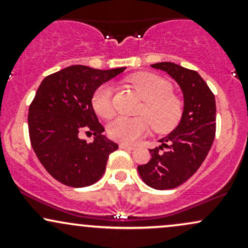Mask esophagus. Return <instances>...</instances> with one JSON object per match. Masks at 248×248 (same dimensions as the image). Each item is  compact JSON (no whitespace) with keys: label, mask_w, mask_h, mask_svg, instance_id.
I'll use <instances>...</instances> for the list:
<instances>
[{"label":"esophagus","mask_w":248,"mask_h":248,"mask_svg":"<svg viewBox=\"0 0 248 248\" xmlns=\"http://www.w3.org/2000/svg\"><path fill=\"white\" fill-rule=\"evenodd\" d=\"M120 148H121V149L133 150L134 149V146H132V144H128V143H120Z\"/></svg>","instance_id":"34e87169"}]
</instances>
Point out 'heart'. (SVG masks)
<instances>
[{
  "label": "heart",
  "mask_w": 248,
  "mask_h": 248,
  "mask_svg": "<svg viewBox=\"0 0 248 248\" xmlns=\"http://www.w3.org/2000/svg\"><path fill=\"white\" fill-rule=\"evenodd\" d=\"M127 81L143 99L140 118H116L108 124L110 139L124 143H133L154 128L156 133H169L178 126L184 114V101L172 93V85L162 77L150 72H139L130 76ZM92 107L102 119L114 115L113 87L102 84L92 95ZM146 118H144V116Z\"/></svg>",
  "instance_id": "b5f03b06"
}]
</instances>
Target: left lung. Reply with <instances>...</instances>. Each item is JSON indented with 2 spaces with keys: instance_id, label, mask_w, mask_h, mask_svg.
<instances>
[{
  "instance_id": "8db88e82",
  "label": "left lung",
  "mask_w": 248,
  "mask_h": 248,
  "mask_svg": "<svg viewBox=\"0 0 248 248\" xmlns=\"http://www.w3.org/2000/svg\"><path fill=\"white\" fill-rule=\"evenodd\" d=\"M152 67L171 76L184 95V114L179 124L160 140L162 146L149 149L150 161L138 167L147 186L168 190L191 177L211 149L216 136V99L196 71L168 62Z\"/></svg>"
}]
</instances>
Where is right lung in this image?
Listing matches in <instances>:
<instances>
[{"instance_id": "obj_1", "label": "right lung", "mask_w": 248, "mask_h": 248, "mask_svg": "<svg viewBox=\"0 0 248 248\" xmlns=\"http://www.w3.org/2000/svg\"><path fill=\"white\" fill-rule=\"evenodd\" d=\"M124 67L96 70L72 65L45 77L29 107L31 146L53 178L72 187L94 184L106 170L108 156L118 144L107 140L92 107V95L101 84L124 72ZM93 133V142L81 140Z\"/></svg>"}]
</instances>
